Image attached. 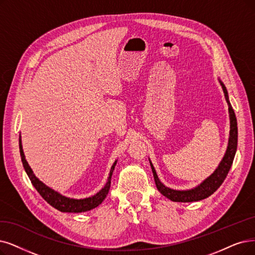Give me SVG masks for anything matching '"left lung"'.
I'll return each instance as SVG.
<instances>
[{
  "label": "left lung",
  "instance_id": "8db88e82",
  "mask_svg": "<svg viewBox=\"0 0 255 255\" xmlns=\"http://www.w3.org/2000/svg\"><path fill=\"white\" fill-rule=\"evenodd\" d=\"M219 81L223 88L224 95H225L226 101L228 104L229 118H230V133H229V140H228L226 154L224 156L223 160L221 161L220 165L215 170V172L195 188L188 189V190H176V189L168 188L164 184H162L157 176V172L154 168V165H152V163L149 161L150 167L152 170V175H154L155 183L158 190L162 193L163 196L174 202H184V203L196 202V201H201L203 199L208 198L222 185V183L226 179L228 172L230 170V167L232 165V162H233L234 156H236V151L238 147V122H237L236 114H234V111L230 105L227 89L221 80Z\"/></svg>",
  "mask_w": 255,
  "mask_h": 255
}]
</instances>
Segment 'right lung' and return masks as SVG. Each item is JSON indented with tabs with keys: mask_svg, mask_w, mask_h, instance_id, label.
I'll return each mask as SVG.
<instances>
[{
	"mask_svg": "<svg viewBox=\"0 0 255 255\" xmlns=\"http://www.w3.org/2000/svg\"><path fill=\"white\" fill-rule=\"evenodd\" d=\"M19 152H21L23 166L25 168V171L27 172L30 181H31L32 185L35 187V189L38 191L39 195L43 197V199L47 203H49L51 206L56 208L57 210L62 211V212H85V211L93 209V208L97 207L99 204H101L109 193V189L111 187V178H112V175H113V170H114L115 165L117 163V161H115L114 164L112 165L111 170H110V175L108 178V182L103 189H101L99 192H97L96 195H94L93 197L76 200V199H70L65 196H62L57 191H54L53 189H51L50 187L46 186L42 181H39L35 177L31 167L29 166L28 162L25 159L22 142H21V136H19Z\"/></svg>",
	"mask_w": 255,
	"mask_h": 255,
	"instance_id": "add662e5",
	"label": "right lung"
}]
</instances>
